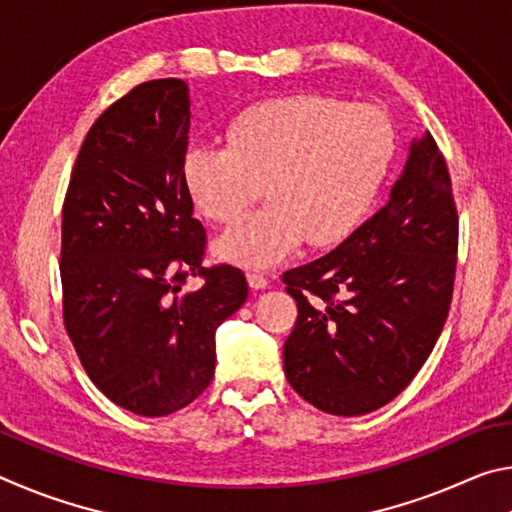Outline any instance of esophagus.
Returning a JSON list of instances; mask_svg holds the SVG:
<instances>
[{
    "label": "esophagus",
    "instance_id": "esophagus-1",
    "mask_svg": "<svg viewBox=\"0 0 512 512\" xmlns=\"http://www.w3.org/2000/svg\"><path fill=\"white\" fill-rule=\"evenodd\" d=\"M246 277H248V284H250V289H253V291H262V289L268 287V277H264L262 273L250 271Z\"/></svg>",
    "mask_w": 512,
    "mask_h": 512
}]
</instances>
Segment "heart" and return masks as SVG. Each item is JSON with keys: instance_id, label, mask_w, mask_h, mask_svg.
I'll use <instances>...</instances> for the list:
<instances>
[{"instance_id": "b5f03b06", "label": "heart", "mask_w": 512, "mask_h": 512, "mask_svg": "<svg viewBox=\"0 0 512 512\" xmlns=\"http://www.w3.org/2000/svg\"><path fill=\"white\" fill-rule=\"evenodd\" d=\"M228 146L189 144L180 176L205 219L232 223L266 183L271 205L230 228L216 253L244 268L280 264L309 241L341 244L366 219L395 153L384 110L320 94L248 106L225 128Z\"/></svg>"}]
</instances>
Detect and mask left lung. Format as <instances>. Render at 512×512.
<instances>
[{
	"instance_id": "1",
	"label": "left lung",
	"mask_w": 512,
	"mask_h": 512,
	"mask_svg": "<svg viewBox=\"0 0 512 512\" xmlns=\"http://www.w3.org/2000/svg\"><path fill=\"white\" fill-rule=\"evenodd\" d=\"M458 216L429 133L409 144L386 205L339 248L282 275L298 302L284 375L302 400L363 415L418 375L449 314Z\"/></svg>"
}]
</instances>
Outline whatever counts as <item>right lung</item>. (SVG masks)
<instances>
[{"instance_id": "add662e5", "label": "right lung", "mask_w": 512, "mask_h": 512, "mask_svg": "<svg viewBox=\"0 0 512 512\" xmlns=\"http://www.w3.org/2000/svg\"><path fill=\"white\" fill-rule=\"evenodd\" d=\"M180 79L137 85L94 121L63 205L65 327L92 384L160 418L210 386L216 329L244 305L239 268H203L205 228L180 176L189 135ZM203 274L198 292L182 289Z\"/></svg>"}]
</instances>
